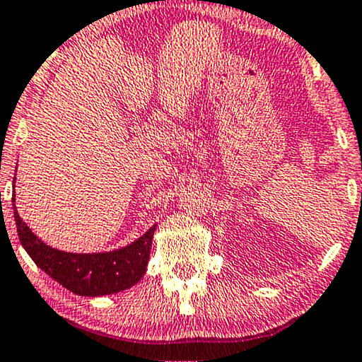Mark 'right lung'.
<instances>
[{"label":"right lung","instance_id":"1","mask_svg":"<svg viewBox=\"0 0 362 362\" xmlns=\"http://www.w3.org/2000/svg\"><path fill=\"white\" fill-rule=\"evenodd\" d=\"M13 211H15V223L21 246L28 252L30 258L47 275H50L72 293L82 297L117 293L133 286L145 275L155 226L132 245L117 251L77 255V252L54 250L35 236L16 212L15 194H13Z\"/></svg>","mask_w":362,"mask_h":362}]
</instances>
